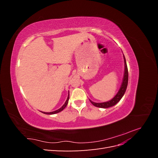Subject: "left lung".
<instances>
[{"instance_id": "1", "label": "left lung", "mask_w": 158, "mask_h": 158, "mask_svg": "<svg viewBox=\"0 0 158 158\" xmlns=\"http://www.w3.org/2000/svg\"><path fill=\"white\" fill-rule=\"evenodd\" d=\"M124 56V62H125V73H124V77L123 80V82L121 84V86L119 89L118 93L116 94L115 96H114L112 99L110 100L109 102H103V103H95L89 100L90 102L92 103L94 106L100 107V108H108L110 107H113L114 105H116L119 101H120L123 95L125 94L126 89L127 88L128 85V68L126 63V59L125 56Z\"/></svg>"}]
</instances>
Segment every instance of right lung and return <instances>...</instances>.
<instances>
[{"mask_svg": "<svg viewBox=\"0 0 158 158\" xmlns=\"http://www.w3.org/2000/svg\"><path fill=\"white\" fill-rule=\"evenodd\" d=\"M69 95H68V98H67V99H66V101L65 102L64 104L63 105V106H62L60 109L56 110V111H52V112H49V113H47V112H42L44 114H55V113H59L60 111H63V110L66 107V106H67V104L69 103Z\"/></svg>", "mask_w": 158, "mask_h": 158, "instance_id": "1", "label": "right lung"}]
</instances>
